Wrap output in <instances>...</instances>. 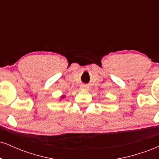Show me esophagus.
Segmentation results:
<instances>
[{
  "instance_id": "esophagus-1",
  "label": "esophagus",
  "mask_w": 159,
  "mask_h": 159,
  "mask_svg": "<svg viewBox=\"0 0 159 159\" xmlns=\"http://www.w3.org/2000/svg\"><path fill=\"white\" fill-rule=\"evenodd\" d=\"M89 89V87L88 86H87V85H82L81 87V90H88Z\"/></svg>"
}]
</instances>
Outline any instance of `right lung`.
<instances>
[{
  "instance_id": "right-lung-1",
  "label": "right lung",
  "mask_w": 159,
  "mask_h": 159,
  "mask_svg": "<svg viewBox=\"0 0 159 159\" xmlns=\"http://www.w3.org/2000/svg\"><path fill=\"white\" fill-rule=\"evenodd\" d=\"M61 97H62V98H64V97H65V96H61Z\"/></svg>"
}]
</instances>
